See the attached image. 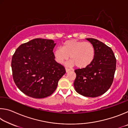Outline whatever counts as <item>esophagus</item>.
<instances>
[{
  "instance_id": "34e87169",
  "label": "esophagus",
  "mask_w": 128,
  "mask_h": 128,
  "mask_svg": "<svg viewBox=\"0 0 128 128\" xmlns=\"http://www.w3.org/2000/svg\"><path fill=\"white\" fill-rule=\"evenodd\" d=\"M66 73H68V72H69V71H70V70H71V69L66 68Z\"/></svg>"
}]
</instances>
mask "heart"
Returning <instances> with one entry per match:
<instances>
[{"label":"heart","mask_w":128,"mask_h":128,"mask_svg":"<svg viewBox=\"0 0 128 128\" xmlns=\"http://www.w3.org/2000/svg\"><path fill=\"white\" fill-rule=\"evenodd\" d=\"M54 59L59 64H64L69 59L67 66L84 68L92 63L95 51L93 45L88 42L70 40L64 42L61 48H56L53 52Z\"/></svg>","instance_id":"b5f03b06"}]
</instances>
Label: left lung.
I'll use <instances>...</instances> for the list:
<instances>
[{"instance_id": "left-lung-1", "label": "left lung", "mask_w": 128, "mask_h": 128, "mask_svg": "<svg viewBox=\"0 0 128 128\" xmlns=\"http://www.w3.org/2000/svg\"><path fill=\"white\" fill-rule=\"evenodd\" d=\"M93 45L95 55L92 63L86 68L76 69L75 90L87 97H97L111 87L116 70V59L112 49L96 39L86 38Z\"/></svg>"}]
</instances>
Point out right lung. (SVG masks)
Here are the masks:
<instances>
[{"instance_id":"obj_1","label":"right lung","mask_w":128,"mask_h":128,"mask_svg":"<svg viewBox=\"0 0 128 128\" xmlns=\"http://www.w3.org/2000/svg\"><path fill=\"white\" fill-rule=\"evenodd\" d=\"M56 43L51 40L36 38L21 44L12 56L14 82L20 91L34 98H43L55 92L66 73L54 59Z\"/></svg>"}]
</instances>
